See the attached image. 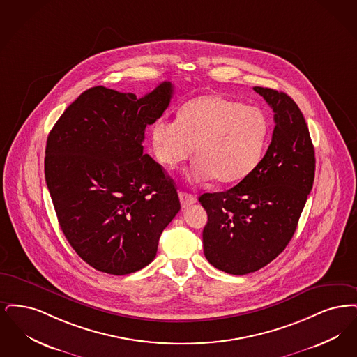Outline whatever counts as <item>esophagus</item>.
Instances as JSON below:
<instances>
[{
  "instance_id": "obj_1",
  "label": "esophagus",
  "mask_w": 357,
  "mask_h": 357,
  "mask_svg": "<svg viewBox=\"0 0 357 357\" xmlns=\"http://www.w3.org/2000/svg\"><path fill=\"white\" fill-rule=\"evenodd\" d=\"M178 196H180V202H181V206L183 208H188V206H190L192 204L196 202V197L193 195H190V193L180 192Z\"/></svg>"
}]
</instances>
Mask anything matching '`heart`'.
Returning a JSON list of instances; mask_svg holds the SVG:
<instances>
[{"mask_svg":"<svg viewBox=\"0 0 357 357\" xmlns=\"http://www.w3.org/2000/svg\"><path fill=\"white\" fill-rule=\"evenodd\" d=\"M268 120L260 109L209 94L186 102L177 120L160 119L152 128L157 161L173 168L193 149L189 174L197 181L232 184L247 177L263 155Z\"/></svg>","mask_w":357,"mask_h":357,"instance_id":"heart-1","label":"heart"}]
</instances>
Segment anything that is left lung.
Returning <instances> with one entry per match:
<instances>
[{
  "mask_svg": "<svg viewBox=\"0 0 357 357\" xmlns=\"http://www.w3.org/2000/svg\"><path fill=\"white\" fill-rule=\"evenodd\" d=\"M273 109L275 129L263 160L225 192L204 193V255L215 268L247 275L276 259L291 241L314 180L305 119L284 92L255 86Z\"/></svg>",
  "mask_w": 357,
  "mask_h": 357,
  "instance_id": "8db88e82",
  "label": "left lung"
}]
</instances>
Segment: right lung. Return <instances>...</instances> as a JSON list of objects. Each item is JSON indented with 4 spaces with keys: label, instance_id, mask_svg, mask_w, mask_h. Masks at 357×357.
Masks as SVG:
<instances>
[{
    "label": "right lung",
    "instance_id": "add662e5",
    "mask_svg": "<svg viewBox=\"0 0 357 357\" xmlns=\"http://www.w3.org/2000/svg\"><path fill=\"white\" fill-rule=\"evenodd\" d=\"M172 96L169 81L141 98L94 86L47 136L45 180L61 231L100 272L129 275L152 263L181 208L173 180L142 146Z\"/></svg>",
    "mask_w": 357,
    "mask_h": 357
}]
</instances>
